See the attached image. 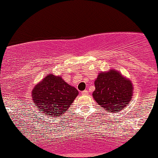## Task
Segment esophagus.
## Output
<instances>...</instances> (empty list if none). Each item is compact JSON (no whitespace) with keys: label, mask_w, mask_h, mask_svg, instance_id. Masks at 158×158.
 <instances>
[{"label":"esophagus","mask_w":158,"mask_h":158,"mask_svg":"<svg viewBox=\"0 0 158 158\" xmlns=\"http://www.w3.org/2000/svg\"><path fill=\"white\" fill-rule=\"evenodd\" d=\"M81 94H82V95H87V94H88V91L87 90H83V91L81 92Z\"/></svg>","instance_id":"esophagus-1"}]
</instances>
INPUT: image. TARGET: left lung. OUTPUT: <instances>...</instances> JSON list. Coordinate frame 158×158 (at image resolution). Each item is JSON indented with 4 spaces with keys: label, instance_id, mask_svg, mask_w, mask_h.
Segmentation results:
<instances>
[{
    "label": "left lung",
    "instance_id": "left-lung-1",
    "mask_svg": "<svg viewBox=\"0 0 158 158\" xmlns=\"http://www.w3.org/2000/svg\"><path fill=\"white\" fill-rule=\"evenodd\" d=\"M93 97L108 111L123 110L131 101L133 85L117 70L100 73L96 79Z\"/></svg>",
    "mask_w": 158,
    "mask_h": 158
}]
</instances>
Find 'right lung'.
<instances>
[{
  "mask_svg": "<svg viewBox=\"0 0 158 158\" xmlns=\"http://www.w3.org/2000/svg\"><path fill=\"white\" fill-rule=\"evenodd\" d=\"M78 90L61 77L50 74L32 90L34 104L45 117H59L70 107L77 97Z\"/></svg>",
  "mask_w": 158,
  "mask_h": 158,
  "instance_id": "add662e5",
  "label": "right lung"
}]
</instances>
